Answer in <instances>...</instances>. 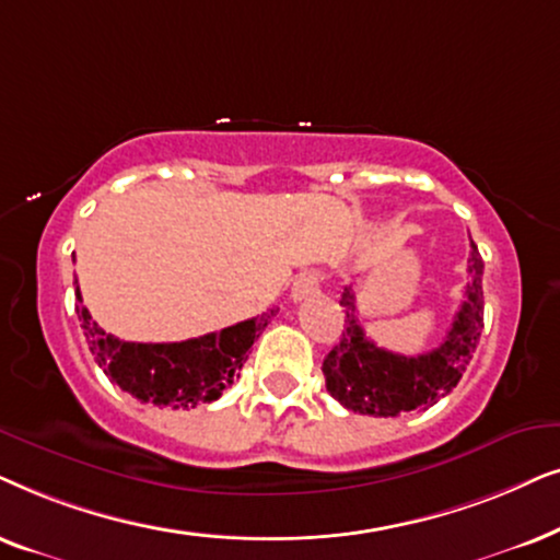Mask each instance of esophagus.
Listing matches in <instances>:
<instances>
[{"label":"esophagus","instance_id":"1","mask_svg":"<svg viewBox=\"0 0 560 560\" xmlns=\"http://www.w3.org/2000/svg\"><path fill=\"white\" fill-rule=\"evenodd\" d=\"M319 287H323V276H319V271H304L300 279L294 281L292 302H304L310 300V296H317Z\"/></svg>","mask_w":560,"mask_h":560}]
</instances>
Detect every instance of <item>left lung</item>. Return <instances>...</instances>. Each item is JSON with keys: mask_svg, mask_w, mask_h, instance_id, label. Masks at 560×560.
Wrapping results in <instances>:
<instances>
[{"mask_svg": "<svg viewBox=\"0 0 560 560\" xmlns=\"http://www.w3.org/2000/svg\"><path fill=\"white\" fill-rule=\"evenodd\" d=\"M468 273L471 281L466 284L464 302L453 317L448 335L441 346L422 355H399L369 340L358 319L353 289H342L340 307H346V330L323 361L330 397L350 412L397 417L428 409L451 394L474 358L483 327V260L474 241Z\"/></svg>", "mask_w": 560, "mask_h": 560, "instance_id": "1", "label": "left lung"}]
</instances>
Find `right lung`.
Wrapping results in <instances>:
<instances>
[{
	"mask_svg": "<svg viewBox=\"0 0 560 560\" xmlns=\"http://www.w3.org/2000/svg\"><path fill=\"white\" fill-rule=\"evenodd\" d=\"M77 315L94 361L119 389L155 407L189 409L220 394L241 374L253 340L266 330L276 310L243 319L220 332L182 342H128L104 332L81 302Z\"/></svg>",
	"mask_w": 560,
	"mask_h": 560,
	"instance_id": "add662e5",
	"label": "right lung"
}]
</instances>
